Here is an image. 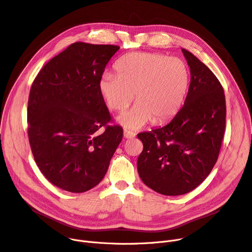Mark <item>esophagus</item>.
I'll list each match as a JSON object with an SVG mask.
<instances>
[{
  "label": "esophagus",
  "mask_w": 252,
  "mask_h": 252,
  "mask_svg": "<svg viewBox=\"0 0 252 252\" xmlns=\"http://www.w3.org/2000/svg\"><path fill=\"white\" fill-rule=\"evenodd\" d=\"M135 132H132L130 130H127V129H125L124 130V137L126 139H131V138H135Z\"/></svg>",
  "instance_id": "34e87169"
}]
</instances>
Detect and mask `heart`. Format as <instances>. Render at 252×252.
<instances>
[{
  "instance_id": "b5f03b06",
  "label": "heart",
  "mask_w": 252,
  "mask_h": 252,
  "mask_svg": "<svg viewBox=\"0 0 252 252\" xmlns=\"http://www.w3.org/2000/svg\"><path fill=\"white\" fill-rule=\"evenodd\" d=\"M115 71L116 75L103 73L98 88L115 111L126 110L136 93L137 104L117 117L125 127L138 129L151 121L163 124L181 109L190 82L182 60L159 53H131L116 63Z\"/></svg>"
}]
</instances>
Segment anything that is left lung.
<instances>
[{
    "mask_svg": "<svg viewBox=\"0 0 252 252\" xmlns=\"http://www.w3.org/2000/svg\"><path fill=\"white\" fill-rule=\"evenodd\" d=\"M190 69L182 108L166 126L138 135L144 149L138 172L150 189L180 195L197 188L215 166L226 125V100L219 80L208 66L182 48Z\"/></svg>",
    "mask_w": 252,
    "mask_h": 252,
    "instance_id": "left-lung-1",
    "label": "left lung"
}]
</instances>
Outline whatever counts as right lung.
<instances>
[{
    "label": "right lung",
    "instance_id": "add662e5",
    "mask_svg": "<svg viewBox=\"0 0 252 252\" xmlns=\"http://www.w3.org/2000/svg\"><path fill=\"white\" fill-rule=\"evenodd\" d=\"M120 46L75 42L50 60L32 83L28 138L44 177L70 192L87 191L101 181L123 140L98 82ZM104 126L105 131L97 130Z\"/></svg>",
    "mask_w": 252,
    "mask_h": 252
}]
</instances>
